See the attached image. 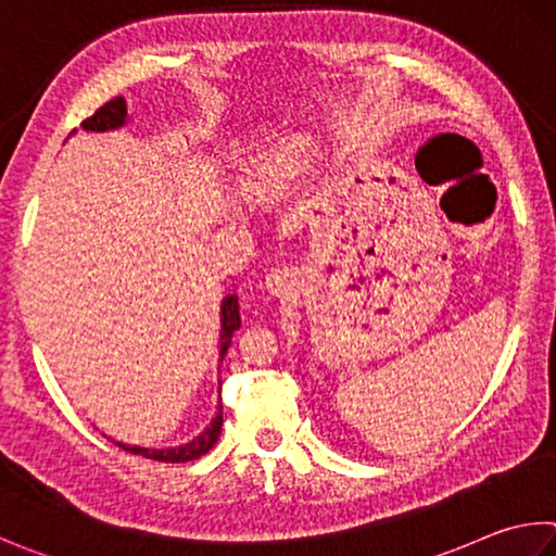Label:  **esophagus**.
Wrapping results in <instances>:
<instances>
[{
    "label": "esophagus",
    "instance_id": "esophagus-1",
    "mask_svg": "<svg viewBox=\"0 0 556 556\" xmlns=\"http://www.w3.org/2000/svg\"><path fill=\"white\" fill-rule=\"evenodd\" d=\"M265 287H267L269 294H275V296L287 294V291L294 287V271L287 269V267L285 269H271L267 279H265Z\"/></svg>",
    "mask_w": 556,
    "mask_h": 556
}]
</instances>
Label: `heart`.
<instances>
[{"label":"heart","instance_id":"heart-1","mask_svg":"<svg viewBox=\"0 0 556 556\" xmlns=\"http://www.w3.org/2000/svg\"><path fill=\"white\" fill-rule=\"evenodd\" d=\"M318 155V148L313 143H291L285 150H279L275 157L267 163H260L255 167H248V173L240 181V194L245 199H257L265 191L275 189L279 185L285 169H299L306 167L313 157Z\"/></svg>","mask_w":556,"mask_h":556}]
</instances>
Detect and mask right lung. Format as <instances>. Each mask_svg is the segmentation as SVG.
Returning <instances> with one entry per match:
<instances>
[{"mask_svg": "<svg viewBox=\"0 0 556 556\" xmlns=\"http://www.w3.org/2000/svg\"><path fill=\"white\" fill-rule=\"evenodd\" d=\"M128 124V106H126V99L124 97H116L106 102L102 109L94 111V116H89L87 121H83L85 130H94V134H106V130H116L121 126ZM77 130V128H75ZM73 130V134H75ZM70 134V136H73ZM240 328V306H238V296L236 294H228L220 301V338H218V345H220V359L226 357V352L230 348V338H233V332ZM220 426H224V406H218L216 416L211 418L208 426L204 428V432H199L194 440L185 442V445H177V447H140V445H126V442H116L121 450H126L130 454H140V457H148V459H155V462H191V459H199L201 454H206L211 447L216 445V440L220 435Z\"/></svg>", "mask_w": 556, "mask_h": 556, "instance_id": "add662e5", "label": "right lung"}]
</instances>
